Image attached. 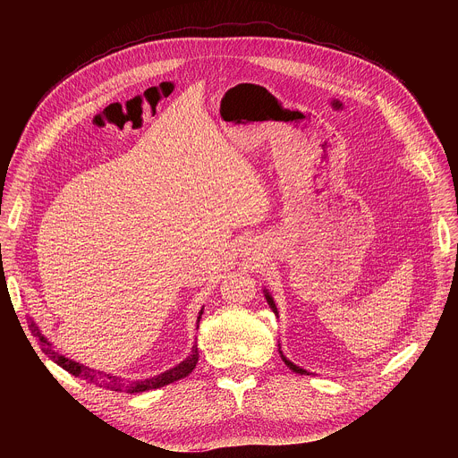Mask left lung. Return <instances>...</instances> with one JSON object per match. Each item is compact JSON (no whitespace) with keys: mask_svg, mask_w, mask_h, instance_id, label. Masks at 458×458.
Returning a JSON list of instances; mask_svg holds the SVG:
<instances>
[{"mask_svg":"<svg viewBox=\"0 0 458 458\" xmlns=\"http://www.w3.org/2000/svg\"><path fill=\"white\" fill-rule=\"evenodd\" d=\"M265 297H267V302H268V304H270V308H272V311H274V313H276V315H279V311H277V306H276V302H274V299H272V295H270V293H268V292H267V290H265ZM279 353H281V359H283V360H284V364H286V366H288V368H290V369H292V371H295V373H301V375H310V373H308V371H306V369H302V368H299V366H297V364H293V362H292V360H288V359H286V357H284V355H283V352H281V348H279Z\"/></svg>","mask_w":458,"mask_h":458,"instance_id":"8db88e82","label":"left lung"}]
</instances>
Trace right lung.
I'll list each match as a JSON object with an SVG mask.
<instances>
[{
  "mask_svg": "<svg viewBox=\"0 0 458 458\" xmlns=\"http://www.w3.org/2000/svg\"><path fill=\"white\" fill-rule=\"evenodd\" d=\"M201 315H203V308L199 311V317H198V328H199V320H201ZM29 328L32 332L34 337L39 339V344H41V352L45 355H48L57 366H61L63 369H67L69 373H72L74 377H80L90 384H96L99 387H105V389H110V391H126V394H141V391H148V389H157V387H163L166 384H172L179 378H184L186 375H190L195 368V364H198L199 360V352H198V344H193L191 348V353L182 360L179 362L175 368L172 369H166L165 373L161 375H156V377H150V378H143V380H124L117 375H112V373H105V371H99V369H94V368H89V366H83L69 357L64 355H59L54 352L52 344L47 341V337L41 335L38 324L29 317Z\"/></svg>",
  "mask_w": 458,
  "mask_h": 458,
  "instance_id": "1",
  "label": "right lung"
}]
</instances>
